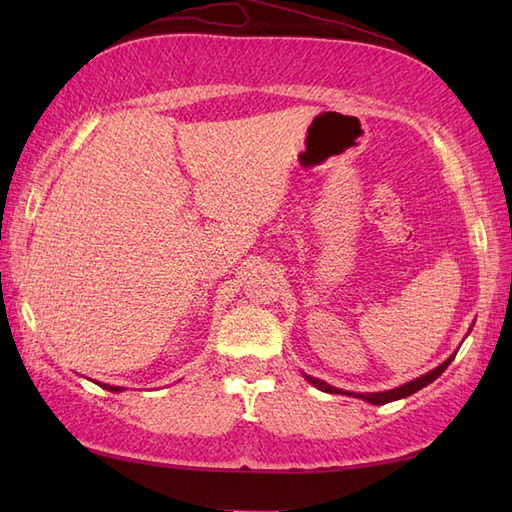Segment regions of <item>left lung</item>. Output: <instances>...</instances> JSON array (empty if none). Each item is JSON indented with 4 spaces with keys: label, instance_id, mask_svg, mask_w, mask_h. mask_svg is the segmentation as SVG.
I'll return each mask as SVG.
<instances>
[{
    "label": "left lung",
    "instance_id": "left-lung-1",
    "mask_svg": "<svg viewBox=\"0 0 512 512\" xmlns=\"http://www.w3.org/2000/svg\"><path fill=\"white\" fill-rule=\"evenodd\" d=\"M453 358H455V354H453V356H449L447 361H444L440 367L433 369V372L424 374V376H420V378H416V380H411V383L400 385V387H396V389L378 391V394H352V396H356V398H363V400H367V402H372V405H385V402H391V400H398V398L411 396V394H416L418 389H422V387H427L429 383H433V380H436V378L444 372V369H447V367L451 365ZM306 378H308V383H312V385L317 387V389L325 391V394H347V391H343V389H336V387H332V385H328V383H323V380H319V378H312V376H306Z\"/></svg>",
    "mask_w": 512,
    "mask_h": 512
}]
</instances>
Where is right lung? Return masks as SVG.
Here are the masks:
<instances>
[{
  "mask_svg": "<svg viewBox=\"0 0 512 512\" xmlns=\"http://www.w3.org/2000/svg\"><path fill=\"white\" fill-rule=\"evenodd\" d=\"M107 391H121V387H114V385H103Z\"/></svg>",
  "mask_w": 512,
  "mask_h": 512,
  "instance_id": "obj_1",
  "label": "right lung"
}]
</instances>
